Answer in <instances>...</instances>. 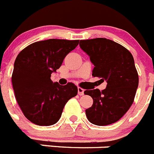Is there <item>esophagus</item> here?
Returning a JSON list of instances; mask_svg holds the SVG:
<instances>
[{"mask_svg": "<svg viewBox=\"0 0 154 154\" xmlns=\"http://www.w3.org/2000/svg\"><path fill=\"white\" fill-rule=\"evenodd\" d=\"M84 91H85V90H84L83 89H82V88H80V87H78V94L79 96H83Z\"/></svg>", "mask_w": 154, "mask_h": 154, "instance_id": "1", "label": "esophagus"}]
</instances>
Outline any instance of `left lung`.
I'll use <instances>...</instances> for the list:
<instances>
[{
    "label": "left lung",
    "mask_w": 154,
    "mask_h": 154,
    "mask_svg": "<svg viewBox=\"0 0 154 154\" xmlns=\"http://www.w3.org/2000/svg\"><path fill=\"white\" fill-rule=\"evenodd\" d=\"M80 48L94 65L93 76L107 81V87L86 90L93 98L86 110L87 119L96 125L118 122L132 106L139 85V76L132 54L125 47L106 38L80 40Z\"/></svg>",
    "instance_id": "left-lung-1"
}]
</instances>
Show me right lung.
<instances>
[{
  "label": "right lung",
  "mask_w": 154,
  "mask_h": 154,
  "mask_svg": "<svg viewBox=\"0 0 154 154\" xmlns=\"http://www.w3.org/2000/svg\"><path fill=\"white\" fill-rule=\"evenodd\" d=\"M79 42L42 40L26 47L17 56L11 77L14 95L26 118L33 124L49 126L57 123L64 105L77 95L75 84L61 86L52 82L51 76Z\"/></svg>",
  "instance_id": "right-lung-1"
}]
</instances>
